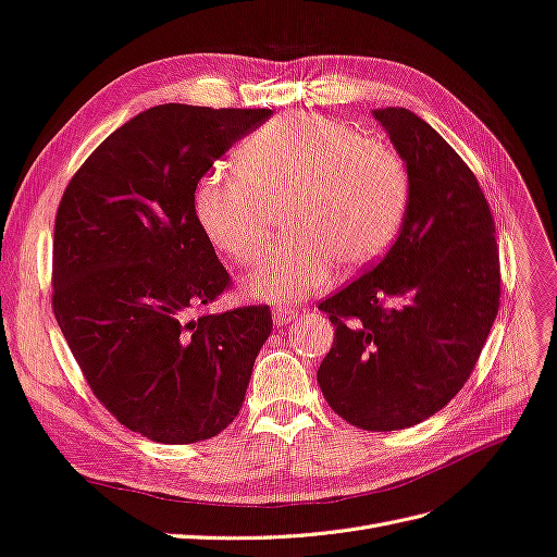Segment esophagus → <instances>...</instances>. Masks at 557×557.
<instances>
[{"label": "esophagus", "mask_w": 557, "mask_h": 557, "mask_svg": "<svg viewBox=\"0 0 557 557\" xmlns=\"http://www.w3.org/2000/svg\"><path fill=\"white\" fill-rule=\"evenodd\" d=\"M294 317H296V310L289 308V306H277V308H273V320H275L277 326L289 324V322L294 320Z\"/></svg>", "instance_id": "1"}]
</instances>
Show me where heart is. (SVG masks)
<instances>
[{
  "instance_id": "b5f03b06",
  "label": "heart",
  "mask_w": 557,
  "mask_h": 557,
  "mask_svg": "<svg viewBox=\"0 0 557 557\" xmlns=\"http://www.w3.org/2000/svg\"><path fill=\"white\" fill-rule=\"evenodd\" d=\"M408 174L387 145L326 116H282L235 151V174L212 172L196 188V216L210 243L240 265L257 263L273 235V210L292 237L245 280L261 300L306 298L336 263H373L399 231Z\"/></svg>"
}]
</instances>
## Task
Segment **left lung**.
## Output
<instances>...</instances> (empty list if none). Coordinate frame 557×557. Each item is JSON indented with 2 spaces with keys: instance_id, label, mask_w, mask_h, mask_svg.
Wrapping results in <instances>:
<instances>
[{
  "instance_id": "8db88e82",
  "label": "left lung",
  "mask_w": 557,
  "mask_h": 557,
  "mask_svg": "<svg viewBox=\"0 0 557 557\" xmlns=\"http://www.w3.org/2000/svg\"><path fill=\"white\" fill-rule=\"evenodd\" d=\"M408 172L389 251L322 300L336 326L317 383L343 420L394 432L465 387L499 310L495 219L469 165L404 107L373 111Z\"/></svg>"
}]
</instances>
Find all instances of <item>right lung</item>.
Returning <instances> with one entry per match:
<instances>
[{
  "label": "right lung",
  "mask_w": 557,
  "mask_h": 557,
  "mask_svg": "<svg viewBox=\"0 0 557 557\" xmlns=\"http://www.w3.org/2000/svg\"><path fill=\"white\" fill-rule=\"evenodd\" d=\"M270 109L158 104L111 133L62 194L53 312L98 401L156 443L212 438L243 408L268 306L196 312L228 289L196 186Z\"/></svg>",
  "instance_id": "obj_1"
}]
</instances>
